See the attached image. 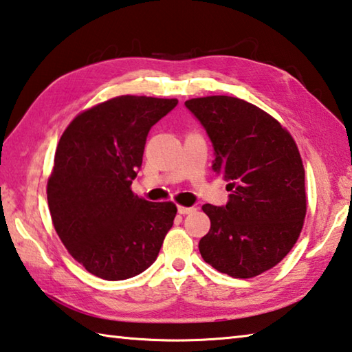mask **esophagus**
<instances>
[{
    "instance_id": "obj_1",
    "label": "esophagus",
    "mask_w": 352,
    "mask_h": 352,
    "mask_svg": "<svg viewBox=\"0 0 352 352\" xmlns=\"http://www.w3.org/2000/svg\"><path fill=\"white\" fill-rule=\"evenodd\" d=\"M196 208L195 207H186V206H177V212H179L181 214H188V213H192V212H195Z\"/></svg>"
}]
</instances>
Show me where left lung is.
<instances>
[{"label": "left lung", "instance_id": "8db88e82", "mask_svg": "<svg viewBox=\"0 0 352 352\" xmlns=\"http://www.w3.org/2000/svg\"><path fill=\"white\" fill-rule=\"evenodd\" d=\"M213 144V171L229 184L226 207L204 204L210 230L199 252L233 278L276 266L297 243L306 217L305 166L291 133L266 111L229 96L190 98Z\"/></svg>", "mask_w": 352, "mask_h": 352}]
</instances>
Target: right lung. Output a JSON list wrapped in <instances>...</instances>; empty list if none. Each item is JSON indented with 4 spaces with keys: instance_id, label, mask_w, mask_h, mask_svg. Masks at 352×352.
<instances>
[{
    "instance_id": "obj_1",
    "label": "right lung",
    "mask_w": 352,
    "mask_h": 352,
    "mask_svg": "<svg viewBox=\"0 0 352 352\" xmlns=\"http://www.w3.org/2000/svg\"><path fill=\"white\" fill-rule=\"evenodd\" d=\"M176 98L119 96L74 117L47 179L54 229L74 260L98 278L139 275L156 261L176 217L175 202L133 193L146 135Z\"/></svg>"
}]
</instances>
